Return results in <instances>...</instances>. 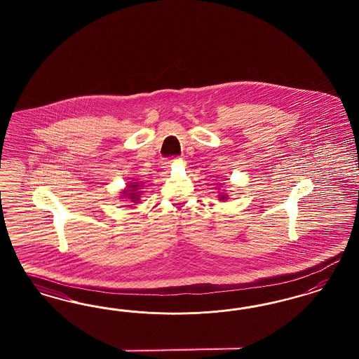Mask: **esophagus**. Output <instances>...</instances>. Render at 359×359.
<instances>
[{
    "label": "esophagus",
    "mask_w": 359,
    "mask_h": 359,
    "mask_svg": "<svg viewBox=\"0 0 359 359\" xmlns=\"http://www.w3.org/2000/svg\"><path fill=\"white\" fill-rule=\"evenodd\" d=\"M171 162H167V163H165V165H167V167H171Z\"/></svg>",
    "instance_id": "obj_1"
}]
</instances>
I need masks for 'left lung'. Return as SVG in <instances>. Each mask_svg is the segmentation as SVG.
I'll list each match as a JSON object with an SVG mask.
<instances>
[{
	"mask_svg": "<svg viewBox=\"0 0 359 359\" xmlns=\"http://www.w3.org/2000/svg\"><path fill=\"white\" fill-rule=\"evenodd\" d=\"M217 189H219V188H218V187H217ZM228 198H229L228 194H226V192H225V191H224V189H222V191H221V192H219V194H218V200H221V201H226V200H228Z\"/></svg>",
	"mask_w": 359,
	"mask_h": 359,
	"instance_id": "8db88e82",
	"label": "left lung"
}]
</instances>
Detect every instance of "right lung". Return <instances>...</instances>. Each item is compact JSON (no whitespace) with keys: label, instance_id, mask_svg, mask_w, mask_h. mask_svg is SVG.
Returning a JSON list of instances; mask_svg holds the SVG:
<instances>
[{"label":"right lung","instance_id":"obj_1","mask_svg":"<svg viewBox=\"0 0 359 359\" xmlns=\"http://www.w3.org/2000/svg\"><path fill=\"white\" fill-rule=\"evenodd\" d=\"M147 182H141L137 179H133L131 182H128L126 188L122 189L120 192V198L122 201H128V203H140L141 195L144 192V187Z\"/></svg>","mask_w":359,"mask_h":359}]
</instances>
